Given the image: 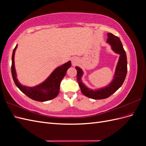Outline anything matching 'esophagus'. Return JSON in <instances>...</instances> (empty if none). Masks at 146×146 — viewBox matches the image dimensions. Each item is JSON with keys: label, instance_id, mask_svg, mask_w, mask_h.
Returning a JSON list of instances; mask_svg holds the SVG:
<instances>
[{"label": "esophagus", "instance_id": "34e87169", "mask_svg": "<svg viewBox=\"0 0 146 146\" xmlns=\"http://www.w3.org/2000/svg\"><path fill=\"white\" fill-rule=\"evenodd\" d=\"M77 59L76 58H72V64L73 65H76L77 64Z\"/></svg>", "mask_w": 146, "mask_h": 146}]
</instances>
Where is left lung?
I'll return each mask as SVG.
<instances>
[{"mask_svg": "<svg viewBox=\"0 0 146 146\" xmlns=\"http://www.w3.org/2000/svg\"><path fill=\"white\" fill-rule=\"evenodd\" d=\"M107 42L111 45L112 50L120 55L116 68L113 81L107 86L99 90H91L82 83L81 78L83 76L82 70L78 67L77 69V80L82 93L85 96L93 99H104L108 98L120 88L125 80L127 72V60L125 51L123 49L122 42L119 37L111 33H108Z\"/></svg>", "mask_w": 146, "mask_h": 146, "instance_id": "obj_1", "label": "left lung"}]
</instances>
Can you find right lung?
<instances>
[{"instance_id":"1","label":"right lung","mask_w":146,"mask_h":146,"mask_svg":"<svg viewBox=\"0 0 146 146\" xmlns=\"http://www.w3.org/2000/svg\"><path fill=\"white\" fill-rule=\"evenodd\" d=\"M17 48L16 46L13 51L11 74L16 85L17 88L29 98L38 102H44L54 99L58 96L60 91V86L61 80L65 76L67 70L70 67V61L56 68L47 79L35 87H26L21 85L16 78V74L15 68V53Z\"/></svg>"}]
</instances>
